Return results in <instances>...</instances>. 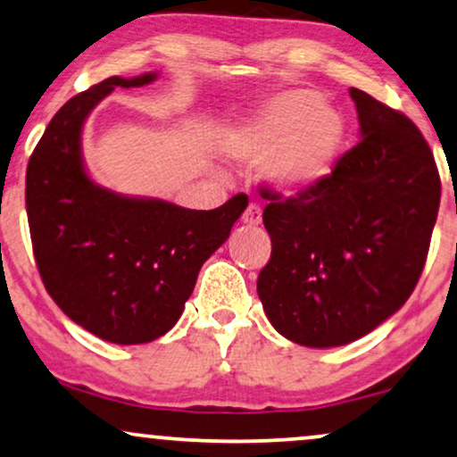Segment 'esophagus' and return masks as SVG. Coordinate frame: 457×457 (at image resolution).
<instances>
[{"mask_svg": "<svg viewBox=\"0 0 457 457\" xmlns=\"http://www.w3.org/2000/svg\"><path fill=\"white\" fill-rule=\"evenodd\" d=\"M241 220L245 227H258V224L262 222V208L258 204H249L245 212H243Z\"/></svg>", "mask_w": 457, "mask_h": 457, "instance_id": "34e87169", "label": "esophagus"}]
</instances>
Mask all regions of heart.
<instances>
[{
	"instance_id": "b5f03b06",
	"label": "heart",
	"mask_w": 457,
	"mask_h": 457,
	"mask_svg": "<svg viewBox=\"0 0 457 457\" xmlns=\"http://www.w3.org/2000/svg\"><path fill=\"white\" fill-rule=\"evenodd\" d=\"M345 143V120L308 89H287L262 102L224 135L227 154L243 162L264 160L277 189L297 193L333 172Z\"/></svg>"
}]
</instances>
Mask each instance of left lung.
I'll return each instance as SVG.
<instances>
[{
    "instance_id": "left-lung-1",
    "label": "left lung",
    "mask_w": 457,
    "mask_h": 457,
    "mask_svg": "<svg viewBox=\"0 0 457 457\" xmlns=\"http://www.w3.org/2000/svg\"><path fill=\"white\" fill-rule=\"evenodd\" d=\"M361 139L312 189L268 199L272 253L258 295L272 327L305 347L345 345L395 314L427 264L441 179L408 116L349 89Z\"/></svg>"
}]
</instances>
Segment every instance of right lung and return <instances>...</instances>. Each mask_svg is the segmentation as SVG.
Here are the masks:
<instances>
[{
    "instance_id": "add662e5",
    "label": "right lung",
    "mask_w": 457,
    "mask_h": 457,
    "mask_svg": "<svg viewBox=\"0 0 457 457\" xmlns=\"http://www.w3.org/2000/svg\"><path fill=\"white\" fill-rule=\"evenodd\" d=\"M155 77H110L68 99L27 166V216L43 285L72 322L118 345L149 343L177 324L199 268L247 208L235 195L216 210H187L118 195L87 177L85 118L116 87Z\"/></svg>"
}]
</instances>
